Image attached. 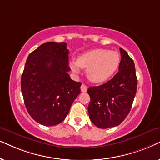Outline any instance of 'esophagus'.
Returning <instances> with one entry per match:
<instances>
[{"mask_svg":"<svg viewBox=\"0 0 160 160\" xmlns=\"http://www.w3.org/2000/svg\"><path fill=\"white\" fill-rule=\"evenodd\" d=\"M80 89H81L82 92H86L87 90H88V87H87L86 85L82 84L81 87H80Z\"/></svg>","mask_w":160,"mask_h":160,"instance_id":"esophagus-1","label":"esophagus"}]
</instances>
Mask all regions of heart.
<instances>
[{
    "mask_svg": "<svg viewBox=\"0 0 160 160\" xmlns=\"http://www.w3.org/2000/svg\"><path fill=\"white\" fill-rule=\"evenodd\" d=\"M120 60V55L116 51L94 49L81 55L77 61L72 60L69 66L75 73L80 72V67L86 69L88 80L99 83L113 75L119 67Z\"/></svg>",
    "mask_w": 160,
    "mask_h": 160,
    "instance_id": "obj_1",
    "label": "heart"
}]
</instances>
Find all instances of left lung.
<instances>
[{"mask_svg": "<svg viewBox=\"0 0 160 160\" xmlns=\"http://www.w3.org/2000/svg\"><path fill=\"white\" fill-rule=\"evenodd\" d=\"M120 52L118 73L105 83L88 88L89 118L101 129L118 126L126 118L137 91L135 63L123 49L120 48Z\"/></svg>", "mask_w": 160, "mask_h": 160, "instance_id": "obj_1", "label": "left lung"}]
</instances>
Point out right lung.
<instances>
[{"label": "right lung", "mask_w": 160, "mask_h": 160, "mask_svg": "<svg viewBox=\"0 0 160 160\" xmlns=\"http://www.w3.org/2000/svg\"><path fill=\"white\" fill-rule=\"evenodd\" d=\"M69 50L64 42H47L30 53L21 77V91L30 116L40 124L51 127L64 120L81 82L68 72Z\"/></svg>", "instance_id": "add662e5"}]
</instances>
